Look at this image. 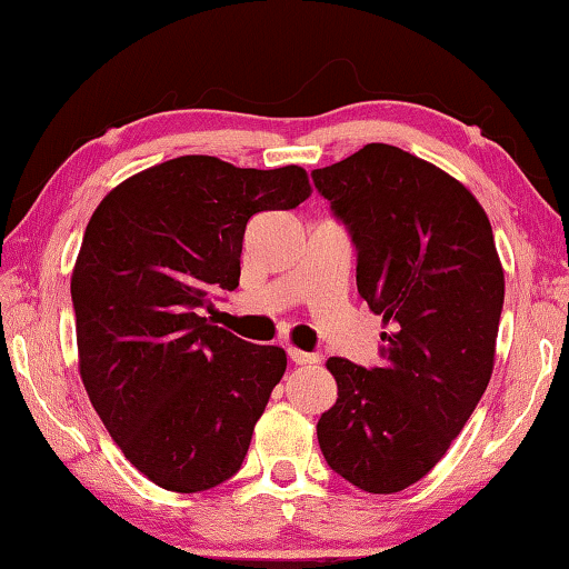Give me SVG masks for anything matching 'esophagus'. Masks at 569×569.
Here are the masks:
<instances>
[{
  "label": "esophagus",
  "mask_w": 569,
  "mask_h": 569,
  "mask_svg": "<svg viewBox=\"0 0 569 569\" xmlns=\"http://www.w3.org/2000/svg\"><path fill=\"white\" fill-rule=\"evenodd\" d=\"M288 359H291L296 366H308V363H319L321 356L319 353H308V351H298V349H288Z\"/></svg>",
  "instance_id": "esophagus-1"
}]
</instances>
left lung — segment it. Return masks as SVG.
Listing matches in <instances>:
<instances>
[{
    "instance_id": "1",
    "label": "left lung",
    "mask_w": 569,
    "mask_h": 569,
    "mask_svg": "<svg viewBox=\"0 0 569 569\" xmlns=\"http://www.w3.org/2000/svg\"><path fill=\"white\" fill-rule=\"evenodd\" d=\"M356 248V288L383 319L381 366L333 356L339 399L321 413L326 465L393 495L447 455L485 393L505 303L489 218L445 170L371 142L311 172Z\"/></svg>"
}]
</instances>
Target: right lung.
<instances>
[{"label": "right lung", "instance_id": "obj_1", "mask_svg": "<svg viewBox=\"0 0 569 569\" xmlns=\"http://www.w3.org/2000/svg\"><path fill=\"white\" fill-rule=\"evenodd\" d=\"M311 196L306 170L182 156L102 198L72 271L80 373L114 445L158 487L206 492L240 469L286 351L203 316L236 291L248 220Z\"/></svg>", "mask_w": 569, "mask_h": 569}]
</instances>
